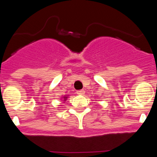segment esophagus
I'll list each match as a JSON object with an SVG mask.
<instances>
[{"mask_svg":"<svg viewBox=\"0 0 157 157\" xmlns=\"http://www.w3.org/2000/svg\"><path fill=\"white\" fill-rule=\"evenodd\" d=\"M76 94H78V95H83V94H85V91L83 90H78Z\"/></svg>","mask_w":157,"mask_h":157,"instance_id":"obj_1","label":"esophagus"}]
</instances>
